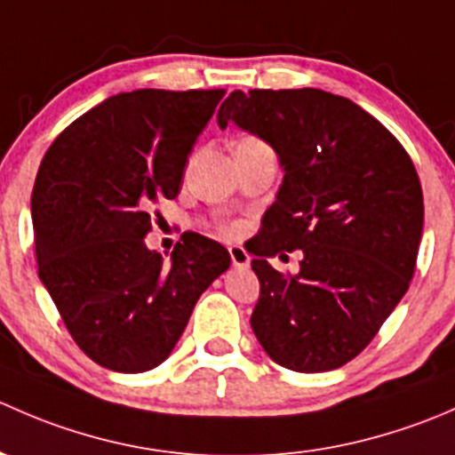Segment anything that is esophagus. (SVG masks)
Returning <instances> with one entry per match:
<instances>
[{"instance_id":"obj_1","label":"esophagus","mask_w":455,"mask_h":455,"mask_svg":"<svg viewBox=\"0 0 455 455\" xmlns=\"http://www.w3.org/2000/svg\"><path fill=\"white\" fill-rule=\"evenodd\" d=\"M228 255H231V264L235 268H246L251 264V257L242 246H228Z\"/></svg>"}]
</instances>
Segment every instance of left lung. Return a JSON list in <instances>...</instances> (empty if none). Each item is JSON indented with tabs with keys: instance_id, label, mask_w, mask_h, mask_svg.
Instances as JSON below:
<instances>
[{
	"instance_id": "left-lung-1",
	"label": "left lung",
	"mask_w": 455,
	"mask_h": 455,
	"mask_svg": "<svg viewBox=\"0 0 455 455\" xmlns=\"http://www.w3.org/2000/svg\"><path fill=\"white\" fill-rule=\"evenodd\" d=\"M235 123L277 151L283 182L261 218L251 328L295 371L346 365L410 288L423 235V189L405 147L363 108L330 92L235 90L218 125ZM301 248L297 275L267 257Z\"/></svg>"
}]
</instances>
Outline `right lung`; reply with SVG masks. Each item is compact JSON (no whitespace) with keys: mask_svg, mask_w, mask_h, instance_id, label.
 Wrapping results in <instances>:
<instances>
[{"mask_svg":"<svg viewBox=\"0 0 455 455\" xmlns=\"http://www.w3.org/2000/svg\"><path fill=\"white\" fill-rule=\"evenodd\" d=\"M224 90H134L76 118L45 151L32 189L39 277L94 363L147 371L185 332L196 301L231 264L185 233L172 261L145 246L156 202L180 194L196 139Z\"/></svg>","mask_w":455,"mask_h":455,"instance_id":"right-lung-1","label":"right lung"}]
</instances>
